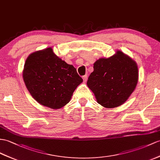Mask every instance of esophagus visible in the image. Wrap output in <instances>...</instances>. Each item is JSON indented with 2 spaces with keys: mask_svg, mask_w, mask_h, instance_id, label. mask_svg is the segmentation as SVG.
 I'll return each instance as SVG.
<instances>
[{
  "mask_svg": "<svg viewBox=\"0 0 160 160\" xmlns=\"http://www.w3.org/2000/svg\"><path fill=\"white\" fill-rule=\"evenodd\" d=\"M83 81L84 82H86L87 81V79H88V75H85L84 76H83Z\"/></svg>",
  "mask_w": 160,
  "mask_h": 160,
  "instance_id": "esophagus-1",
  "label": "esophagus"
}]
</instances>
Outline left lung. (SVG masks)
<instances>
[{
	"label": "left lung",
	"mask_w": 160,
	"mask_h": 160,
	"mask_svg": "<svg viewBox=\"0 0 160 160\" xmlns=\"http://www.w3.org/2000/svg\"><path fill=\"white\" fill-rule=\"evenodd\" d=\"M138 81L136 62L118 50L113 56L100 58L94 62L87 85L98 103L110 108L125 102L134 91Z\"/></svg>",
	"instance_id": "8db88e82"
}]
</instances>
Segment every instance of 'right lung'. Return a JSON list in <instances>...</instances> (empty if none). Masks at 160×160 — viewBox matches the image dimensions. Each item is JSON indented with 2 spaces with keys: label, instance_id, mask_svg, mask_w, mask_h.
<instances>
[{
  "label": "right lung",
  "instance_id": "obj_1",
  "mask_svg": "<svg viewBox=\"0 0 160 160\" xmlns=\"http://www.w3.org/2000/svg\"><path fill=\"white\" fill-rule=\"evenodd\" d=\"M23 79L37 102L55 110L68 104L83 82L76 68L58 57L52 48L30 54L24 64Z\"/></svg>",
  "mask_w": 160,
  "mask_h": 160
}]
</instances>
